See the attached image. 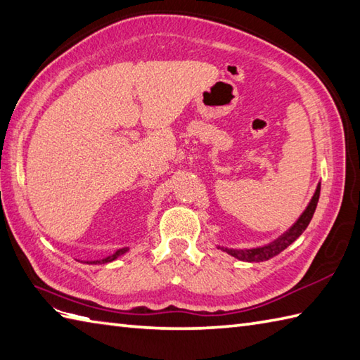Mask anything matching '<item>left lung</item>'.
<instances>
[{"mask_svg":"<svg viewBox=\"0 0 360 360\" xmlns=\"http://www.w3.org/2000/svg\"><path fill=\"white\" fill-rule=\"evenodd\" d=\"M319 197H320V183L317 189H315L309 205H307L306 210L303 211V214L298 217V221L293 224L290 229L283 234V236L274 240L272 244L258 247V248H248V250H234V248H224V247H219V248L234 256V258H238L240 261H247V262H261V261H267L270 258H274V256L280 255L284 248H288L293 240H297L300 238V234L306 230V226L309 225L311 219L314 216L315 208H317Z\"/></svg>","mask_w":360,"mask_h":360,"instance_id":"8db88e82","label":"left lung"}]
</instances>
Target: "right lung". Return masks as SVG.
<instances>
[{
	"label": "right lung",
	"instance_id": "add662e5",
	"mask_svg": "<svg viewBox=\"0 0 360 360\" xmlns=\"http://www.w3.org/2000/svg\"><path fill=\"white\" fill-rule=\"evenodd\" d=\"M129 252V248H120V250H116L113 255H110V256H107V258H104V259H101V261H91V262H112V261H115L116 258H120L121 255H124V253H127Z\"/></svg>",
	"mask_w": 360,
	"mask_h": 360
}]
</instances>
